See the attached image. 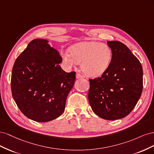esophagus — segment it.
Wrapping results in <instances>:
<instances>
[{
    "mask_svg": "<svg viewBox=\"0 0 154 154\" xmlns=\"http://www.w3.org/2000/svg\"><path fill=\"white\" fill-rule=\"evenodd\" d=\"M76 77L77 79H80V78H83V76L81 75V74L80 73H77L76 75Z\"/></svg>",
    "mask_w": 154,
    "mask_h": 154,
    "instance_id": "obj_1",
    "label": "esophagus"
}]
</instances>
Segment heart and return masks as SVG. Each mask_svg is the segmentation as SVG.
<instances>
[{
  "instance_id": "1",
  "label": "heart",
  "mask_w": 154,
  "mask_h": 154,
  "mask_svg": "<svg viewBox=\"0 0 154 154\" xmlns=\"http://www.w3.org/2000/svg\"><path fill=\"white\" fill-rule=\"evenodd\" d=\"M70 53L62 54L63 62L69 67L81 63V69L86 75L97 77L109 68L112 53L109 46L97 42H82L70 48Z\"/></svg>"
}]
</instances>
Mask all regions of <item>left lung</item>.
<instances>
[{
    "instance_id": "1",
    "label": "left lung",
    "mask_w": 154,
    "mask_h": 154,
    "mask_svg": "<svg viewBox=\"0 0 154 154\" xmlns=\"http://www.w3.org/2000/svg\"><path fill=\"white\" fill-rule=\"evenodd\" d=\"M112 53L101 77L89 79L88 99L93 112L106 120L125 118L136 105L143 91V68L124 44L108 41Z\"/></svg>"
}]
</instances>
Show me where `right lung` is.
Wrapping results in <instances>:
<instances>
[{
	"label": "right lung",
	"instance_id": "add662e5",
	"mask_svg": "<svg viewBox=\"0 0 154 154\" xmlns=\"http://www.w3.org/2000/svg\"><path fill=\"white\" fill-rule=\"evenodd\" d=\"M62 58L47 40L35 39L18 56L13 67L11 87L14 100L27 118L48 122L64 112L76 72L59 66Z\"/></svg>",
	"mask_w": 154,
	"mask_h": 154
}]
</instances>
